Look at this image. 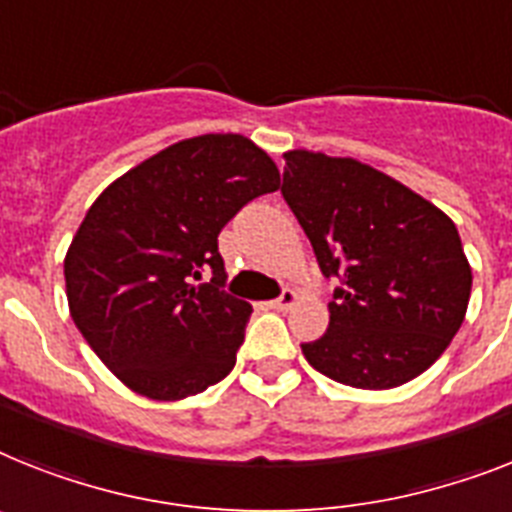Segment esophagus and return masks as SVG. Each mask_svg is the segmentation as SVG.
<instances>
[{
    "instance_id": "obj_1",
    "label": "esophagus",
    "mask_w": 512,
    "mask_h": 512,
    "mask_svg": "<svg viewBox=\"0 0 512 512\" xmlns=\"http://www.w3.org/2000/svg\"><path fill=\"white\" fill-rule=\"evenodd\" d=\"M295 301H298L295 290H282L280 298H274V301H272V308H277V311H287V308L293 306Z\"/></svg>"
}]
</instances>
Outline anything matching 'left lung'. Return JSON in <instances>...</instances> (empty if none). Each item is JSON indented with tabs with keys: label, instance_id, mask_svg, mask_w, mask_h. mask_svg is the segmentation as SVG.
<instances>
[{
	"label": "left lung",
	"instance_id": "1",
	"mask_svg": "<svg viewBox=\"0 0 512 512\" xmlns=\"http://www.w3.org/2000/svg\"><path fill=\"white\" fill-rule=\"evenodd\" d=\"M282 198L327 280L329 327L303 356L358 390H390L437 361L463 324L471 266L453 219L369 164L287 151Z\"/></svg>",
	"mask_w": 512,
	"mask_h": 512
}]
</instances>
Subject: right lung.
<instances>
[{
	"instance_id": "right-lung-1",
	"label": "right lung",
	"mask_w": 512,
	"mask_h": 512,
	"mask_svg": "<svg viewBox=\"0 0 512 512\" xmlns=\"http://www.w3.org/2000/svg\"><path fill=\"white\" fill-rule=\"evenodd\" d=\"M277 188V164L256 143L209 133L159 151L96 198L67 251V303L130 390L183 400L230 374L253 308L225 290L217 238Z\"/></svg>"
}]
</instances>
